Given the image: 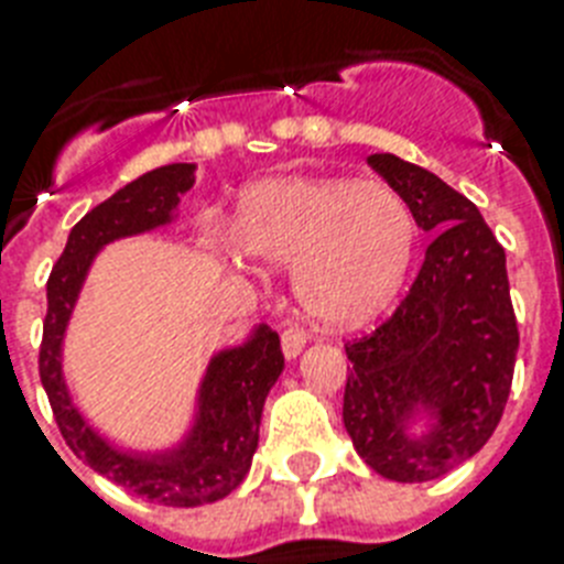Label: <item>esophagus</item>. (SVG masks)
<instances>
[{
	"label": "esophagus",
	"mask_w": 564,
	"mask_h": 564,
	"mask_svg": "<svg viewBox=\"0 0 564 564\" xmlns=\"http://www.w3.org/2000/svg\"><path fill=\"white\" fill-rule=\"evenodd\" d=\"M281 344L283 355H286V358H295V355H301V349L306 347V329L304 326H286L281 335Z\"/></svg>",
	"instance_id": "1"
}]
</instances>
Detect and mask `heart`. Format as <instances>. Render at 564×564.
I'll return each mask as SVG.
<instances>
[{
	"instance_id": "1",
	"label": "heart",
	"mask_w": 564,
	"mask_h": 564,
	"mask_svg": "<svg viewBox=\"0 0 564 564\" xmlns=\"http://www.w3.org/2000/svg\"><path fill=\"white\" fill-rule=\"evenodd\" d=\"M231 238L249 258L292 269L297 304L315 324L352 329L399 295L415 220L384 183L278 177L240 194Z\"/></svg>"
}]
</instances>
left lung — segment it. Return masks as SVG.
Here are the masks:
<instances>
[{
    "label": "left lung",
    "mask_w": 564,
    "mask_h": 564,
    "mask_svg": "<svg viewBox=\"0 0 564 564\" xmlns=\"http://www.w3.org/2000/svg\"><path fill=\"white\" fill-rule=\"evenodd\" d=\"M367 163L435 240L390 318L344 347L352 364L344 427L384 479L430 481L476 456L508 404L519 326L505 249L479 209L433 172L395 154ZM415 409L434 415L421 440L403 433Z\"/></svg>",
    "instance_id": "1"
}]
</instances>
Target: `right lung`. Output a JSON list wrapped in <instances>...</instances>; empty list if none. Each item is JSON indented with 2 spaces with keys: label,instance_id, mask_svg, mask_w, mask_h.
Returning a JSON list of instances; mask_svg holds the SVG:
<instances>
[{
  "label": "right lung",
  "instance_id": "right-lung-1",
  "mask_svg": "<svg viewBox=\"0 0 564 564\" xmlns=\"http://www.w3.org/2000/svg\"><path fill=\"white\" fill-rule=\"evenodd\" d=\"M194 183V163L160 165L94 206L68 235L48 278V312L42 324L40 378L48 392L56 427L65 444L99 476L122 490L165 505L197 508L229 496L252 467L263 401L283 370L281 338L260 324L243 347L215 355L200 387V406L192 433L177 451L158 456L113 451L102 442L77 406L70 404L59 349L70 310L77 304L94 254L117 238L158 229L172 220L180 194Z\"/></svg>",
  "mask_w": 564,
  "mask_h": 564
}]
</instances>
